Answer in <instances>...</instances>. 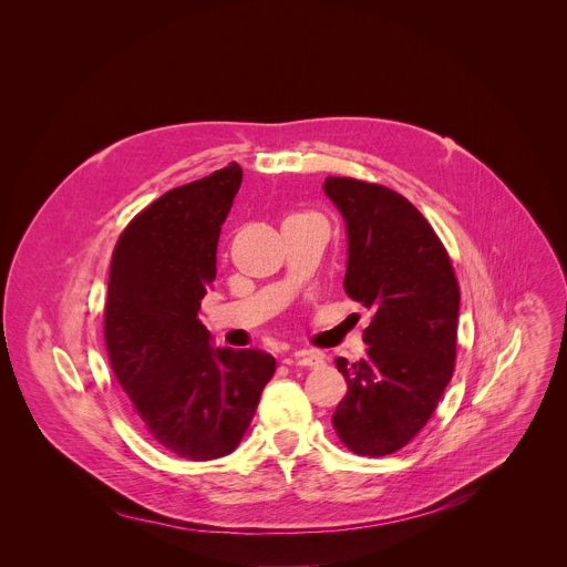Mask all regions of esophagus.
I'll return each instance as SVG.
<instances>
[{
	"label": "esophagus",
	"instance_id": "1",
	"mask_svg": "<svg viewBox=\"0 0 567 567\" xmlns=\"http://www.w3.org/2000/svg\"><path fill=\"white\" fill-rule=\"evenodd\" d=\"M291 363L307 365V368H318L322 363V354L316 352V350H298V352H293Z\"/></svg>",
	"mask_w": 567,
	"mask_h": 567
}]
</instances>
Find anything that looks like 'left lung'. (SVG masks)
I'll list each match as a JSON object with an SVG mask.
<instances>
[{
    "instance_id": "8db88e82",
    "label": "left lung",
    "mask_w": 567,
    "mask_h": 567,
    "mask_svg": "<svg viewBox=\"0 0 567 567\" xmlns=\"http://www.w3.org/2000/svg\"><path fill=\"white\" fill-rule=\"evenodd\" d=\"M322 190L346 219V293L372 309L365 357L337 359L348 381L332 424L357 455L406 446L431 420L455 368L460 289L424 215L399 193L350 177Z\"/></svg>"
}]
</instances>
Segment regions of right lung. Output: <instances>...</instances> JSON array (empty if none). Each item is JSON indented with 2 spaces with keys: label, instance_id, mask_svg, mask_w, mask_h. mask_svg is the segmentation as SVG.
<instances>
[{
  "label": "right lung",
  "instance_id": "right-lung-1",
  "mask_svg": "<svg viewBox=\"0 0 567 567\" xmlns=\"http://www.w3.org/2000/svg\"><path fill=\"white\" fill-rule=\"evenodd\" d=\"M239 184L230 164L161 195L121 233L110 267L112 370L150 435L195 462L237 449L276 372L267 352L210 346L197 316Z\"/></svg>",
  "mask_w": 567,
  "mask_h": 567
}]
</instances>
